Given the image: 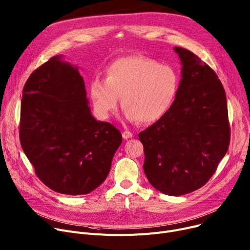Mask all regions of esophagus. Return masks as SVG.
Wrapping results in <instances>:
<instances>
[{
	"label": "esophagus",
	"mask_w": 250,
	"mask_h": 250,
	"mask_svg": "<svg viewBox=\"0 0 250 250\" xmlns=\"http://www.w3.org/2000/svg\"><path fill=\"white\" fill-rule=\"evenodd\" d=\"M132 137V134L130 131H128V130H125L124 132H123V138L124 139H125V140H127V139H130Z\"/></svg>",
	"instance_id": "esophagus-1"
}]
</instances>
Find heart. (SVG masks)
I'll return each instance as SVG.
<instances>
[{"mask_svg": "<svg viewBox=\"0 0 250 250\" xmlns=\"http://www.w3.org/2000/svg\"><path fill=\"white\" fill-rule=\"evenodd\" d=\"M178 89L179 76L173 67L136 55L115 60L106 70L105 80L93 79L89 91L99 118H109L121 97L125 119L147 125L168 112Z\"/></svg>", "mask_w": 250, "mask_h": 250, "instance_id": "obj_1", "label": "heart"}]
</instances>
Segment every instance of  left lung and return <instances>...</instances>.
Instances as JSON below:
<instances>
[{"instance_id": "1", "label": "left lung", "mask_w": 250, "mask_h": 250, "mask_svg": "<svg viewBox=\"0 0 250 250\" xmlns=\"http://www.w3.org/2000/svg\"><path fill=\"white\" fill-rule=\"evenodd\" d=\"M182 79L161 120L139 134L144 171L160 192L181 196L203 187L228 151L226 94L217 74L187 49L175 47Z\"/></svg>"}]
</instances>
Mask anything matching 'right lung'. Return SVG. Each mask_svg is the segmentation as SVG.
Returning <instances> with one entry per match:
<instances>
[{
    "mask_svg": "<svg viewBox=\"0 0 250 250\" xmlns=\"http://www.w3.org/2000/svg\"><path fill=\"white\" fill-rule=\"evenodd\" d=\"M20 142L48 188L84 195L106 179L123 137L114 125L92 116L76 66L54 56L25 83Z\"/></svg>",
    "mask_w": 250,
    "mask_h": 250,
    "instance_id": "obj_1",
    "label": "right lung"
}]
</instances>
